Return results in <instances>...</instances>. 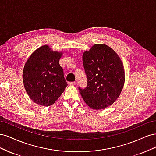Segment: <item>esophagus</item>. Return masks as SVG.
<instances>
[{"instance_id": "34e87169", "label": "esophagus", "mask_w": 156, "mask_h": 156, "mask_svg": "<svg viewBox=\"0 0 156 156\" xmlns=\"http://www.w3.org/2000/svg\"><path fill=\"white\" fill-rule=\"evenodd\" d=\"M75 84H76V83H75V82H69V83H68V84H69V85H71V86L75 85Z\"/></svg>"}]
</instances>
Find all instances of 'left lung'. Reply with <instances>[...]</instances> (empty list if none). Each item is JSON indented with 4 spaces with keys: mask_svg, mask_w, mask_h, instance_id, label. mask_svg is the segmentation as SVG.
Masks as SVG:
<instances>
[{
    "mask_svg": "<svg viewBox=\"0 0 156 156\" xmlns=\"http://www.w3.org/2000/svg\"><path fill=\"white\" fill-rule=\"evenodd\" d=\"M87 86L79 88L87 105L92 109H105L115 102L123 89V63L116 52L105 44H94L83 54Z\"/></svg>",
    "mask_w": 156,
    "mask_h": 156,
    "instance_id": "left-lung-1",
    "label": "left lung"
}]
</instances>
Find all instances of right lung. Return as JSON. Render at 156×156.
<instances>
[{
    "label": "right lung",
    "mask_w": 156,
    "mask_h": 156,
    "mask_svg": "<svg viewBox=\"0 0 156 156\" xmlns=\"http://www.w3.org/2000/svg\"><path fill=\"white\" fill-rule=\"evenodd\" d=\"M63 52L53 51L45 45L28 58L23 72V81L30 100L48 107L58 100L68 86L59 60Z\"/></svg>",
    "instance_id": "add662e5"
}]
</instances>
